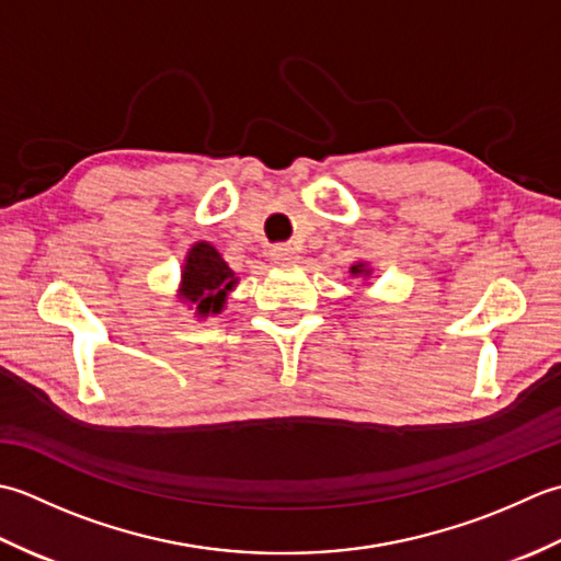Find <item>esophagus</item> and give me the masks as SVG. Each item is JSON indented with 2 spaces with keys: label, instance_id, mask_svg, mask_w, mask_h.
I'll return each instance as SVG.
<instances>
[{
  "label": "esophagus",
  "instance_id": "34e87169",
  "mask_svg": "<svg viewBox=\"0 0 561 561\" xmlns=\"http://www.w3.org/2000/svg\"><path fill=\"white\" fill-rule=\"evenodd\" d=\"M295 259H297V251L290 244H278V247L271 249V261H273V264L285 266V264H293Z\"/></svg>",
  "mask_w": 561,
  "mask_h": 561
}]
</instances>
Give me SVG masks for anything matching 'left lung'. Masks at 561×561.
Instances as JSON below:
<instances>
[{
	"mask_svg": "<svg viewBox=\"0 0 561 561\" xmlns=\"http://www.w3.org/2000/svg\"><path fill=\"white\" fill-rule=\"evenodd\" d=\"M351 273H353V276H370V268L358 261V264L351 266Z\"/></svg>",
	"mask_w": 561,
	"mask_h": 561,
	"instance_id": "left-lung-1",
	"label": "left lung"
}]
</instances>
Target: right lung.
<instances>
[{
  "label": "right lung",
  "instance_id": "add662e5",
  "mask_svg": "<svg viewBox=\"0 0 561 561\" xmlns=\"http://www.w3.org/2000/svg\"><path fill=\"white\" fill-rule=\"evenodd\" d=\"M234 285V271L227 266L220 251L208 242H196L191 247L184 271H181V297L196 307L198 317L220 314L227 293Z\"/></svg>",
  "mask_w": 561,
  "mask_h": 561
}]
</instances>
